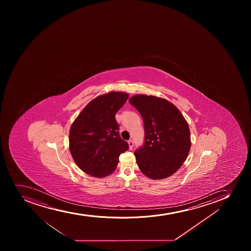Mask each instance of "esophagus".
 <instances>
[{"label": "esophagus", "instance_id": "34e87169", "mask_svg": "<svg viewBox=\"0 0 251 251\" xmlns=\"http://www.w3.org/2000/svg\"><path fill=\"white\" fill-rule=\"evenodd\" d=\"M128 145H129V149L132 150V148H133V145H134L133 141H132V140H129V141H128Z\"/></svg>", "mask_w": 251, "mask_h": 251}]
</instances>
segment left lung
<instances>
[{
	"instance_id": "1",
	"label": "left lung",
	"mask_w": 251,
	"mask_h": 251,
	"mask_svg": "<svg viewBox=\"0 0 251 251\" xmlns=\"http://www.w3.org/2000/svg\"><path fill=\"white\" fill-rule=\"evenodd\" d=\"M142 115L144 145L134 152L142 174L152 179L169 177L178 170L191 149L188 124L167 100L136 95L129 99Z\"/></svg>"
}]
</instances>
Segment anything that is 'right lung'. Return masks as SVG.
Here are the masks:
<instances>
[{
  "label": "right lung",
  "instance_id": "right-lung-1",
  "mask_svg": "<svg viewBox=\"0 0 251 251\" xmlns=\"http://www.w3.org/2000/svg\"><path fill=\"white\" fill-rule=\"evenodd\" d=\"M128 94L111 92L96 97L86 105L73 123L70 131V151L79 169L96 177L112 174L119 157L128 150L119 136L115 114Z\"/></svg>",
  "mask_w": 251,
  "mask_h": 251
}]
</instances>
